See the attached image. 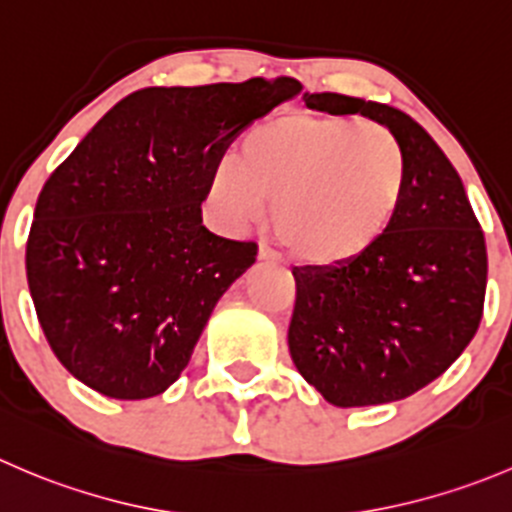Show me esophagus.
Segmentation results:
<instances>
[{
    "label": "esophagus",
    "instance_id": "1",
    "mask_svg": "<svg viewBox=\"0 0 512 512\" xmlns=\"http://www.w3.org/2000/svg\"><path fill=\"white\" fill-rule=\"evenodd\" d=\"M257 260L267 262V265H282L280 255H277V252H272L267 245H260V250H257Z\"/></svg>",
    "mask_w": 512,
    "mask_h": 512
}]
</instances>
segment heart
<instances>
[{"label": "heart", "instance_id": "heart-1", "mask_svg": "<svg viewBox=\"0 0 512 512\" xmlns=\"http://www.w3.org/2000/svg\"><path fill=\"white\" fill-rule=\"evenodd\" d=\"M408 192V157L377 122L287 112L242 135L237 160L210 177L220 220L242 227L272 205L282 245L315 267H337L380 245Z\"/></svg>", "mask_w": 512, "mask_h": 512}]
</instances>
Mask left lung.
Listing matches in <instances>:
<instances>
[{
    "mask_svg": "<svg viewBox=\"0 0 512 512\" xmlns=\"http://www.w3.org/2000/svg\"><path fill=\"white\" fill-rule=\"evenodd\" d=\"M305 102L388 127L408 157V192L393 230L360 260L292 270V362L335 408L395 403L443 375L478 332L483 230L460 175L413 117L335 92H305Z\"/></svg>",
    "mask_w": 512,
    "mask_h": 512,
    "instance_id": "1",
    "label": "left lung"
}]
</instances>
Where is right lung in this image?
Instances as JSON below:
<instances>
[{
    "mask_svg": "<svg viewBox=\"0 0 512 512\" xmlns=\"http://www.w3.org/2000/svg\"><path fill=\"white\" fill-rule=\"evenodd\" d=\"M300 92L292 77L140 89L52 172L27 280L49 347L87 388L147 400L182 375L257 257L202 225L212 172L237 132Z\"/></svg>",
    "mask_w": 512,
    "mask_h": 512,
    "instance_id": "add662e5",
    "label": "right lung"
}]
</instances>
